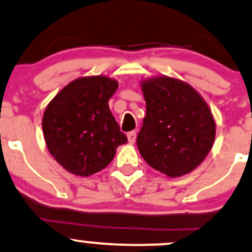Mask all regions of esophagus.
I'll return each mask as SVG.
<instances>
[{
	"instance_id": "esophagus-1",
	"label": "esophagus",
	"mask_w": 252,
	"mask_h": 252,
	"mask_svg": "<svg viewBox=\"0 0 252 252\" xmlns=\"http://www.w3.org/2000/svg\"><path fill=\"white\" fill-rule=\"evenodd\" d=\"M128 141H129V143H135V141H136V131H130V132H128Z\"/></svg>"
}]
</instances>
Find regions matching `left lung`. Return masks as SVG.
<instances>
[{
    "instance_id": "1",
    "label": "left lung",
    "mask_w": 252,
    "mask_h": 252,
    "mask_svg": "<svg viewBox=\"0 0 252 252\" xmlns=\"http://www.w3.org/2000/svg\"><path fill=\"white\" fill-rule=\"evenodd\" d=\"M146 117L136 143L150 167L170 178L189 174L205 160L216 137L212 112L192 86L170 77L141 83Z\"/></svg>"
}]
</instances>
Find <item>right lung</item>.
I'll use <instances>...</instances> for the list:
<instances>
[{
    "instance_id": "1",
    "label": "right lung",
    "mask_w": 252,
    "mask_h": 252,
    "mask_svg": "<svg viewBox=\"0 0 252 252\" xmlns=\"http://www.w3.org/2000/svg\"><path fill=\"white\" fill-rule=\"evenodd\" d=\"M118 88L104 76L84 77L66 85L42 117L46 146L67 172L90 176L105 168L116 148L128 142L109 109Z\"/></svg>"
}]
</instances>
